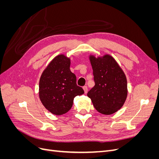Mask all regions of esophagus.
<instances>
[{
	"instance_id": "34e87169",
	"label": "esophagus",
	"mask_w": 159,
	"mask_h": 159,
	"mask_svg": "<svg viewBox=\"0 0 159 159\" xmlns=\"http://www.w3.org/2000/svg\"><path fill=\"white\" fill-rule=\"evenodd\" d=\"M83 88H84L85 93H88V88L87 86H84Z\"/></svg>"
}]
</instances>
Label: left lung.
Listing matches in <instances>:
<instances>
[{
  "label": "left lung",
  "instance_id": "obj_1",
  "mask_svg": "<svg viewBox=\"0 0 159 159\" xmlns=\"http://www.w3.org/2000/svg\"><path fill=\"white\" fill-rule=\"evenodd\" d=\"M95 85L88 93L95 109L104 115L117 112L125 102L127 82L125 74L113 57L108 54L89 56Z\"/></svg>",
  "mask_w": 159,
  "mask_h": 159
}]
</instances>
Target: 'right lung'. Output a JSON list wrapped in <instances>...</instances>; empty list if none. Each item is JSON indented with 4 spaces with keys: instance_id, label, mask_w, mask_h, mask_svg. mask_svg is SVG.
<instances>
[{
    "instance_id": "right-lung-1",
    "label": "right lung",
    "mask_w": 159,
    "mask_h": 159,
    "mask_svg": "<svg viewBox=\"0 0 159 159\" xmlns=\"http://www.w3.org/2000/svg\"><path fill=\"white\" fill-rule=\"evenodd\" d=\"M70 59L64 54L56 56L42 72L39 82V97L52 113L61 115L71 108L74 99L84 93L77 85L76 76L71 71Z\"/></svg>"
}]
</instances>
